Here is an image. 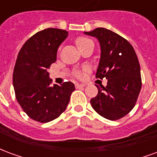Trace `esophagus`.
<instances>
[{"label":"esophagus","instance_id":"obj_1","mask_svg":"<svg viewBox=\"0 0 157 157\" xmlns=\"http://www.w3.org/2000/svg\"><path fill=\"white\" fill-rule=\"evenodd\" d=\"M75 86H76V87H85L86 85L85 84H82V83H76V84H75Z\"/></svg>","mask_w":157,"mask_h":157}]
</instances>
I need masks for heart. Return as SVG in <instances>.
<instances>
[{
  "instance_id": "b5f03b06",
  "label": "heart",
  "mask_w": 157,
  "mask_h": 157,
  "mask_svg": "<svg viewBox=\"0 0 157 157\" xmlns=\"http://www.w3.org/2000/svg\"><path fill=\"white\" fill-rule=\"evenodd\" d=\"M90 42H92V40H90L89 39H86V38H84V37H81V38H78V39L75 40V43H76V45L78 48H82V47H84L86 45L89 44ZM77 76H81V74L78 73L77 74Z\"/></svg>"
}]
</instances>
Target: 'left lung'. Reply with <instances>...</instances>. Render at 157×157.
<instances>
[{
    "mask_svg": "<svg viewBox=\"0 0 157 157\" xmlns=\"http://www.w3.org/2000/svg\"><path fill=\"white\" fill-rule=\"evenodd\" d=\"M85 34L95 37L101 48L96 77L108 80L98 85V93L91 99L93 109L109 120L124 117L135 107L141 89L140 66L132 45L111 30L98 28Z\"/></svg>",
    "mask_w": 157,
    "mask_h": 157,
    "instance_id": "1",
    "label": "left lung"
}]
</instances>
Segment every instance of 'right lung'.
Wrapping results in <instances>:
<instances>
[{"mask_svg": "<svg viewBox=\"0 0 157 157\" xmlns=\"http://www.w3.org/2000/svg\"><path fill=\"white\" fill-rule=\"evenodd\" d=\"M68 36L59 29H46L26 42L13 71L16 98L29 117L40 123L54 120L66 109L75 85L71 82L51 86L48 69L56 61L57 50Z\"/></svg>", "mask_w": 157, "mask_h": 157, "instance_id": "1", "label": "right lung"}]
</instances>
